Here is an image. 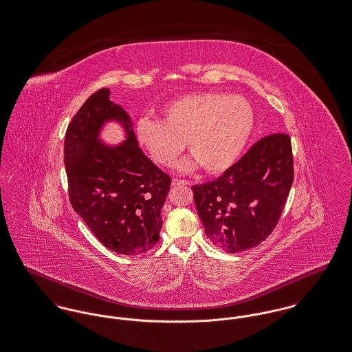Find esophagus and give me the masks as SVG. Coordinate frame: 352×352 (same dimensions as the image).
<instances>
[{"label":"esophagus","instance_id":"obj_1","mask_svg":"<svg viewBox=\"0 0 352 352\" xmlns=\"http://www.w3.org/2000/svg\"><path fill=\"white\" fill-rule=\"evenodd\" d=\"M171 185L173 186H187V185H190L187 181H184V179H173L171 181Z\"/></svg>","mask_w":352,"mask_h":352}]
</instances>
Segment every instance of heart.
Returning <instances> with one entry per match:
<instances>
[{
    "label": "heart",
    "mask_w": 352,
    "mask_h": 352,
    "mask_svg": "<svg viewBox=\"0 0 352 352\" xmlns=\"http://www.w3.org/2000/svg\"><path fill=\"white\" fill-rule=\"evenodd\" d=\"M162 121L141 118L135 137L150 158L171 166L185 148L192 153L177 168L191 171L204 166L218 174L234 165L252 134L255 113L241 96L219 91L191 93L170 101L162 109Z\"/></svg>",
    "instance_id": "b5f03b06"
}]
</instances>
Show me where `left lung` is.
<instances>
[{
  "instance_id": "left-lung-1",
  "label": "left lung",
  "mask_w": 352,
  "mask_h": 352,
  "mask_svg": "<svg viewBox=\"0 0 352 352\" xmlns=\"http://www.w3.org/2000/svg\"><path fill=\"white\" fill-rule=\"evenodd\" d=\"M292 179L289 135L256 142L218 179L192 186L207 238L230 254L258 246L278 223Z\"/></svg>"
}]
</instances>
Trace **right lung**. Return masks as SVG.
I'll return each instance as SVG.
<instances>
[{"instance_id":"obj_1","label":"right lung","mask_w":352,"mask_h":352,"mask_svg":"<svg viewBox=\"0 0 352 352\" xmlns=\"http://www.w3.org/2000/svg\"><path fill=\"white\" fill-rule=\"evenodd\" d=\"M110 123L123 129L117 144L102 138ZM63 164L72 206L104 248L138 255L157 245L171 179L140 148L131 117L109 87L91 94L67 126Z\"/></svg>"}]
</instances>
